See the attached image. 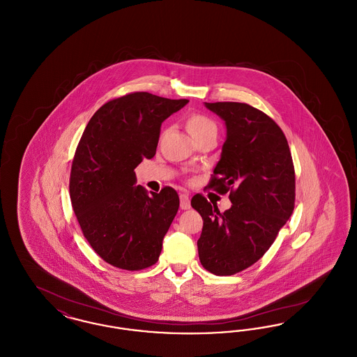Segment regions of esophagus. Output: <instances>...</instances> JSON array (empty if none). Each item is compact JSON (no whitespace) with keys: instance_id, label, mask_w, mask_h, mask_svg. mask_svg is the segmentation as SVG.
<instances>
[{"instance_id":"34e87169","label":"esophagus","mask_w":357,"mask_h":357,"mask_svg":"<svg viewBox=\"0 0 357 357\" xmlns=\"http://www.w3.org/2000/svg\"><path fill=\"white\" fill-rule=\"evenodd\" d=\"M179 198H181V208H182V210H188V208L191 207L188 194H186V192H182V194L179 195Z\"/></svg>"}]
</instances>
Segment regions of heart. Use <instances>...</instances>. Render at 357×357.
Instances as JSON below:
<instances>
[{
	"mask_svg": "<svg viewBox=\"0 0 357 357\" xmlns=\"http://www.w3.org/2000/svg\"><path fill=\"white\" fill-rule=\"evenodd\" d=\"M186 128L195 140L210 131H217L215 123L204 114H190L186 118Z\"/></svg>",
	"mask_w": 357,
	"mask_h": 357,
	"instance_id": "heart-1",
	"label": "heart"
}]
</instances>
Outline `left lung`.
<instances>
[{
    "label": "left lung",
    "mask_w": 357,
    "mask_h": 357,
    "mask_svg": "<svg viewBox=\"0 0 357 357\" xmlns=\"http://www.w3.org/2000/svg\"><path fill=\"white\" fill-rule=\"evenodd\" d=\"M226 124L221 159L208 188L229 194L221 213L197 194L191 199L202 220L198 255L206 271L231 275L268 252L287 223L296 198V176L288 140L277 123L246 102H204Z\"/></svg>",
    "instance_id": "1"
}]
</instances>
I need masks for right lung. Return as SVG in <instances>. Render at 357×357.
Returning a JSON list of instances; mask_svg holds the SVG:
<instances>
[{
    "label": "right lung",
    "instance_id": "obj_1",
    "mask_svg": "<svg viewBox=\"0 0 357 357\" xmlns=\"http://www.w3.org/2000/svg\"><path fill=\"white\" fill-rule=\"evenodd\" d=\"M188 100L134 92L102 105L77 144L69 195L82 231L105 262L124 271L153 266L179 208L172 187L149 195L136 166L156 153L160 126Z\"/></svg>",
    "mask_w": 357,
    "mask_h": 357
}]
</instances>
